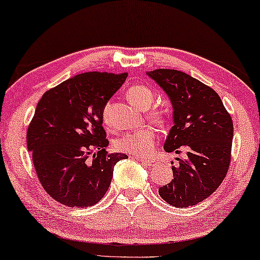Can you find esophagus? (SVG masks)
<instances>
[{"instance_id": "obj_1", "label": "esophagus", "mask_w": 260, "mask_h": 260, "mask_svg": "<svg viewBox=\"0 0 260 260\" xmlns=\"http://www.w3.org/2000/svg\"><path fill=\"white\" fill-rule=\"evenodd\" d=\"M137 159V161H140V162H142V163H144L145 166H148V167H152V166H155L156 162L155 159H147V158H140V157H135Z\"/></svg>"}]
</instances>
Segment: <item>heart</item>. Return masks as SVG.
Returning <instances> with one entry per match:
<instances>
[{
  "label": "heart",
  "instance_id": "1",
  "mask_svg": "<svg viewBox=\"0 0 260 260\" xmlns=\"http://www.w3.org/2000/svg\"><path fill=\"white\" fill-rule=\"evenodd\" d=\"M126 98L131 104L137 106L138 109L145 110L155 101V94L150 88L143 84L133 85L127 88ZM148 116L154 120H162V113L158 110H151ZM102 117L105 124L109 123V105H105L102 111ZM157 133L154 127L145 126L142 129L131 131L118 137L115 142V147L118 151L124 154L145 157L154 151Z\"/></svg>",
  "mask_w": 260,
  "mask_h": 260
}]
</instances>
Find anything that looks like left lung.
Masks as SVG:
<instances>
[{
  "label": "left lung",
  "mask_w": 260,
  "mask_h": 260,
  "mask_svg": "<svg viewBox=\"0 0 260 260\" xmlns=\"http://www.w3.org/2000/svg\"><path fill=\"white\" fill-rule=\"evenodd\" d=\"M148 76L163 88L174 109L165 150H186L183 158H176L179 166H173L172 182L159 188L158 194L174 207L194 206L214 193L229 172L232 118L219 94L189 74L159 69Z\"/></svg>",
  "instance_id": "obj_1"
}]
</instances>
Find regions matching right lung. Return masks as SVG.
Instances as JSON below:
<instances>
[{"label":"right lung","mask_w":260,"mask_h":260,"mask_svg":"<svg viewBox=\"0 0 260 260\" xmlns=\"http://www.w3.org/2000/svg\"><path fill=\"white\" fill-rule=\"evenodd\" d=\"M127 73L86 72L51 88L38 103L27 147L44 189L74 208L102 200L113 167L126 155L109 154L102 111Z\"/></svg>","instance_id":"right-lung-1"}]
</instances>
